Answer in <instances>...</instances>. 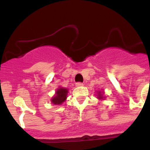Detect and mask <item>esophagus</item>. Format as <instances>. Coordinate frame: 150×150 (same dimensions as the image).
<instances>
[{
	"instance_id": "34e87169",
	"label": "esophagus",
	"mask_w": 150,
	"mask_h": 150,
	"mask_svg": "<svg viewBox=\"0 0 150 150\" xmlns=\"http://www.w3.org/2000/svg\"><path fill=\"white\" fill-rule=\"evenodd\" d=\"M83 84L82 83H76V86L77 87H80V86H83Z\"/></svg>"
}]
</instances>
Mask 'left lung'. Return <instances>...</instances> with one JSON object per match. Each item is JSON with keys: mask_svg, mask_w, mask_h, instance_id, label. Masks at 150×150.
Instances as JSON below:
<instances>
[{"mask_svg": "<svg viewBox=\"0 0 150 150\" xmlns=\"http://www.w3.org/2000/svg\"><path fill=\"white\" fill-rule=\"evenodd\" d=\"M96 96L97 98L99 99L100 100H105V95H104V90H98L96 91Z\"/></svg>", "mask_w": 150, "mask_h": 150, "instance_id": "obj_1", "label": "left lung"}]
</instances>
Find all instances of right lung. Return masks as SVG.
I'll return each instance as SVG.
<instances>
[{
    "mask_svg": "<svg viewBox=\"0 0 150 150\" xmlns=\"http://www.w3.org/2000/svg\"><path fill=\"white\" fill-rule=\"evenodd\" d=\"M67 93H68V88H64V87H59L55 91V95L52 98V104H55V105L62 104L67 99Z\"/></svg>",
    "mask_w": 150,
    "mask_h": 150,
    "instance_id": "obj_1",
    "label": "right lung"
}]
</instances>
